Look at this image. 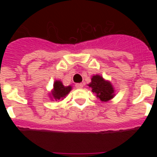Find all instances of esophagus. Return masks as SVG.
Wrapping results in <instances>:
<instances>
[{
  "mask_svg": "<svg viewBox=\"0 0 157 157\" xmlns=\"http://www.w3.org/2000/svg\"><path fill=\"white\" fill-rule=\"evenodd\" d=\"M75 86H76L77 89H82V86H83V85L82 83H76L75 84Z\"/></svg>",
  "mask_w": 157,
  "mask_h": 157,
  "instance_id": "34e87169",
  "label": "esophagus"
}]
</instances>
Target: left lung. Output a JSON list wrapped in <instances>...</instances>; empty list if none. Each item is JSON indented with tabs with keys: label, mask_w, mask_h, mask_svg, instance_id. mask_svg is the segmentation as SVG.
<instances>
[{
	"label": "left lung",
	"mask_w": 157,
	"mask_h": 157,
	"mask_svg": "<svg viewBox=\"0 0 157 157\" xmlns=\"http://www.w3.org/2000/svg\"><path fill=\"white\" fill-rule=\"evenodd\" d=\"M91 88L93 93L96 94L97 97L102 102H107L114 96V89L109 81L104 80L100 75H94L91 82L88 85Z\"/></svg>",
	"instance_id": "1"
}]
</instances>
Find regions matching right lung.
<instances>
[{
	"label": "right lung",
	"instance_id": "add662e5",
	"mask_svg": "<svg viewBox=\"0 0 157 157\" xmlns=\"http://www.w3.org/2000/svg\"><path fill=\"white\" fill-rule=\"evenodd\" d=\"M71 86H64L61 81L56 80L54 82V89L52 91L50 96H51L52 99H55V100H59L60 99L63 100L71 91Z\"/></svg>",
	"mask_w": 157,
	"mask_h": 157
}]
</instances>
